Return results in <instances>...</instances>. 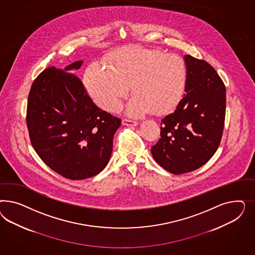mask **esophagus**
I'll return each instance as SVG.
<instances>
[{
    "label": "esophagus",
    "mask_w": 255,
    "mask_h": 255,
    "mask_svg": "<svg viewBox=\"0 0 255 255\" xmlns=\"http://www.w3.org/2000/svg\"><path fill=\"white\" fill-rule=\"evenodd\" d=\"M123 124L125 126H129V127H134L137 125V123L135 121L132 120H128V119H124L123 120Z\"/></svg>",
    "instance_id": "34e87169"
}]
</instances>
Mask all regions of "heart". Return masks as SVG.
I'll return each mask as SVG.
<instances>
[{
  "label": "heart",
  "instance_id": "1",
  "mask_svg": "<svg viewBox=\"0 0 255 255\" xmlns=\"http://www.w3.org/2000/svg\"><path fill=\"white\" fill-rule=\"evenodd\" d=\"M88 91L102 108L116 110L131 86L127 111L142 116L164 114L181 99L187 81L184 60L144 46H125L114 52L108 67L93 63L86 71Z\"/></svg>",
  "mask_w": 255,
  "mask_h": 255
}]
</instances>
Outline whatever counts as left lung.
Masks as SVG:
<instances>
[{
    "label": "left lung",
    "mask_w": 255,
    "mask_h": 255,
    "mask_svg": "<svg viewBox=\"0 0 255 255\" xmlns=\"http://www.w3.org/2000/svg\"><path fill=\"white\" fill-rule=\"evenodd\" d=\"M183 98L161 123V138L151 154L175 175L198 169L216 152L224 131L226 94L223 80L207 62L184 56Z\"/></svg>",
    "instance_id": "obj_1"
}]
</instances>
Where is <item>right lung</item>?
I'll return each mask as SVG.
<instances>
[{
	"label": "right lung",
	"mask_w": 255,
	"mask_h": 255,
	"mask_svg": "<svg viewBox=\"0 0 255 255\" xmlns=\"http://www.w3.org/2000/svg\"><path fill=\"white\" fill-rule=\"evenodd\" d=\"M83 61L44 70L31 85L27 126L31 145L48 167L64 178H92L105 169L121 119L95 106L73 74Z\"/></svg>",
	"instance_id": "1"
}]
</instances>
